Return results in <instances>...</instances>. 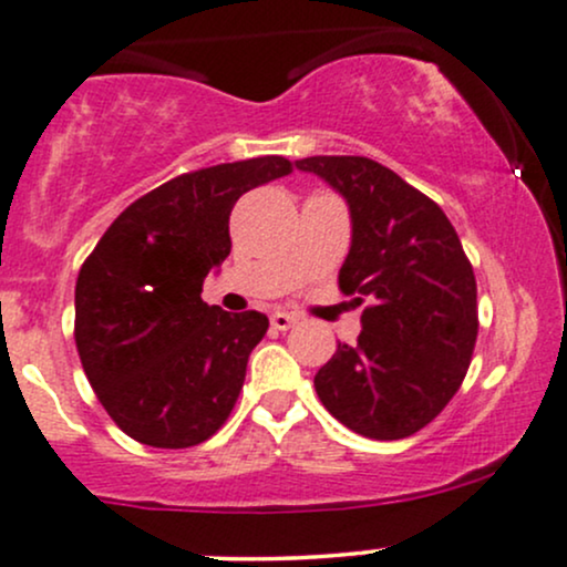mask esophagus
<instances>
[{"mask_svg":"<svg viewBox=\"0 0 567 567\" xmlns=\"http://www.w3.org/2000/svg\"><path fill=\"white\" fill-rule=\"evenodd\" d=\"M296 322H298V317L288 315V311H275V315H271V328H277V330H290Z\"/></svg>","mask_w":567,"mask_h":567,"instance_id":"obj_1","label":"esophagus"}]
</instances>
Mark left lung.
<instances>
[{
	"label": "left lung",
	"mask_w": 567,
	"mask_h": 567,
	"mask_svg": "<svg viewBox=\"0 0 567 567\" xmlns=\"http://www.w3.org/2000/svg\"><path fill=\"white\" fill-rule=\"evenodd\" d=\"M347 199L351 247L338 288L368 301L354 347L338 343L315 389L333 419L370 440H402L437 419L470 370L477 282L437 202L368 157H306Z\"/></svg>",
	"instance_id": "obj_1"
}]
</instances>
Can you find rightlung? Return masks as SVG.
I'll list each match as a JSON object with an SVG mask.
<instances>
[{"label":"right lung","instance_id":"1","mask_svg":"<svg viewBox=\"0 0 567 567\" xmlns=\"http://www.w3.org/2000/svg\"><path fill=\"white\" fill-rule=\"evenodd\" d=\"M288 173L285 157H256L178 175L120 213L82 264L76 351L127 437L175 451L229 419L269 320L207 306L202 282L231 252L234 202Z\"/></svg>","mask_w":567,"mask_h":567}]
</instances>
